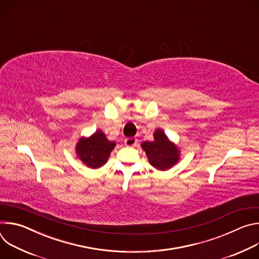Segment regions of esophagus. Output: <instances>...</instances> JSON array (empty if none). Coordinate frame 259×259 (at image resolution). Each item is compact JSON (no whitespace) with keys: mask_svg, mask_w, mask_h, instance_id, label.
<instances>
[{"mask_svg":"<svg viewBox=\"0 0 259 259\" xmlns=\"http://www.w3.org/2000/svg\"><path fill=\"white\" fill-rule=\"evenodd\" d=\"M125 145L126 146H129V147H132V146H135L136 143H137V139L135 137H130V138H126L125 141H124Z\"/></svg>","mask_w":259,"mask_h":259,"instance_id":"1","label":"esophagus"}]
</instances>
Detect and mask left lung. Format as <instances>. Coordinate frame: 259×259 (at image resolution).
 I'll list each match as a JSON object with an SVG mask.
<instances>
[{
  "label": "left lung",
  "mask_w": 259,
  "mask_h": 259,
  "mask_svg": "<svg viewBox=\"0 0 259 259\" xmlns=\"http://www.w3.org/2000/svg\"><path fill=\"white\" fill-rule=\"evenodd\" d=\"M153 135L154 140L142 141L141 147L154 168L160 171H167L179 162L180 150L161 128L156 129Z\"/></svg>",
  "instance_id": "obj_1"
}]
</instances>
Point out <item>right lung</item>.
<instances>
[{"mask_svg": "<svg viewBox=\"0 0 259 259\" xmlns=\"http://www.w3.org/2000/svg\"><path fill=\"white\" fill-rule=\"evenodd\" d=\"M115 146L116 142L108 140L104 132L98 129L88 137L79 138L76 144V154L85 166L98 169L108 161Z\"/></svg>", "mask_w": 259, "mask_h": 259, "instance_id": "add662e5", "label": "right lung"}]
</instances>
